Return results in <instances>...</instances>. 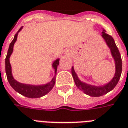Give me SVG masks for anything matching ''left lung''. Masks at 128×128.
<instances>
[{"mask_svg": "<svg viewBox=\"0 0 128 128\" xmlns=\"http://www.w3.org/2000/svg\"><path fill=\"white\" fill-rule=\"evenodd\" d=\"M101 37L105 40L106 44L110 48L112 57L114 58V62H115L116 72H115V74H114L113 78L109 82H107L104 85H91L89 84L82 82L77 76L76 73L74 70V66L72 67V75L76 86L86 94H88L90 96H95V97L104 95V94H107V92H110L111 90H113L115 86L117 85L119 80L120 78L122 70V58H121L120 53L118 48L115 43L114 38L111 36L106 34L104 29H103V32L101 33Z\"/></svg>", "mask_w": 128, "mask_h": 128, "instance_id": "1", "label": "left lung"}]
</instances>
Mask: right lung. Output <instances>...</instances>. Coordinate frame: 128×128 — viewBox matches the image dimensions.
I'll return each mask as SVG.
<instances>
[{
    "instance_id": "add662e5",
    "label": "right lung",
    "mask_w": 128,
    "mask_h": 128,
    "mask_svg": "<svg viewBox=\"0 0 128 128\" xmlns=\"http://www.w3.org/2000/svg\"><path fill=\"white\" fill-rule=\"evenodd\" d=\"M23 27H21L16 34L14 35V39L10 44L9 48L8 50L7 55L6 56L5 59V70L6 74L8 81L9 82L10 85L15 91L18 92L19 94H22L23 96L28 97V98H40L42 96H44L48 94L50 90L53 88L56 82V71H57L58 66L59 65L60 59L58 58L52 63V68L54 70V76L51 80V81L45 84L41 85H34V84H24L16 81L13 78L12 74V68L10 64V57L13 52V46L14 43L16 42L18 32H21Z\"/></svg>"
}]
</instances>
